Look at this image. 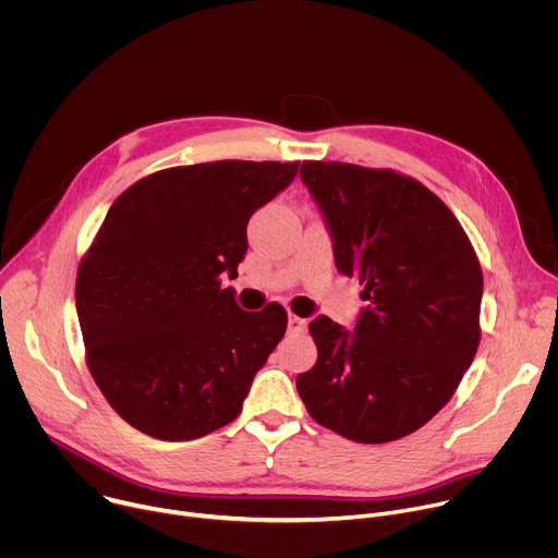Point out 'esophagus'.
Masks as SVG:
<instances>
[{
  "label": "esophagus",
  "instance_id": "34e87169",
  "mask_svg": "<svg viewBox=\"0 0 558 558\" xmlns=\"http://www.w3.org/2000/svg\"><path fill=\"white\" fill-rule=\"evenodd\" d=\"M304 329H306L304 317H300L295 313H289V331L291 333H304Z\"/></svg>",
  "mask_w": 558,
  "mask_h": 558
}]
</instances>
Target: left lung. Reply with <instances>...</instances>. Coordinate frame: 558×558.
<instances>
[{
    "label": "left lung",
    "instance_id": "left-lung-1",
    "mask_svg": "<svg viewBox=\"0 0 558 558\" xmlns=\"http://www.w3.org/2000/svg\"><path fill=\"white\" fill-rule=\"evenodd\" d=\"M340 274L364 284L355 333L320 315L317 362L295 379L308 415L360 441L402 439L454 395L482 340L484 274L448 205L395 170L304 161Z\"/></svg>",
    "mask_w": 558,
    "mask_h": 558
}]
</instances>
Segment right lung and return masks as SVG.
I'll use <instances>...</instances> for the list:
<instances>
[{"label": "right lung", "instance_id": "1", "mask_svg": "<svg viewBox=\"0 0 558 558\" xmlns=\"http://www.w3.org/2000/svg\"><path fill=\"white\" fill-rule=\"evenodd\" d=\"M300 161H211L154 172L110 207L76 271L88 368L108 404L163 441L205 437L243 402L287 331L269 302L243 311L238 276L252 214L282 192Z\"/></svg>", "mask_w": 558, "mask_h": 558}]
</instances>
